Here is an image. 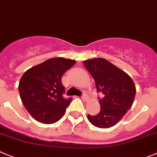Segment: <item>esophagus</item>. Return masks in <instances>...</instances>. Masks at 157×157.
<instances>
[{
    "label": "esophagus",
    "mask_w": 157,
    "mask_h": 157,
    "mask_svg": "<svg viewBox=\"0 0 157 157\" xmlns=\"http://www.w3.org/2000/svg\"><path fill=\"white\" fill-rule=\"evenodd\" d=\"M81 98H82V99H83V100L84 101H87L88 100V98H89L88 95H87L86 93H83V94H82Z\"/></svg>",
    "instance_id": "1"
}]
</instances>
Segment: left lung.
Here are the masks:
<instances>
[{
  "mask_svg": "<svg viewBox=\"0 0 157 157\" xmlns=\"http://www.w3.org/2000/svg\"><path fill=\"white\" fill-rule=\"evenodd\" d=\"M83 64L93 77L97 91L104 94L99 98L100 112L94 116L87 115V118L98 128L112 127L132 105L136 92L134 82L125 72L105 59H87Z\"/></svg>",
  "mask_w": 157,
  "mask_h": 157,
  "instance_id": "obj_1",
  "label": "left lung"
}]
</instances>
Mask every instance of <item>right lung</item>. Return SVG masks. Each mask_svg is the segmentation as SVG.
<instances>
[{
    "label": "right lung",
    "mask_w": 157,
    "mask_h": 157,
    "mask_svg": "<svg viewBox=\"0 0 157 157\" xmlns=\"http://www.w3.org/2000/svg\"><path fill=\"white\" fill-rule=\"evenodd\" d=\"M76 61L70 59L52 58L25 72L19 81L21 101L36 121L52 124L60 119L72 98L63 97L65 87L61 78Z\"/></svg>",
    "instance_id": "obj_1"
}]
</instances>
